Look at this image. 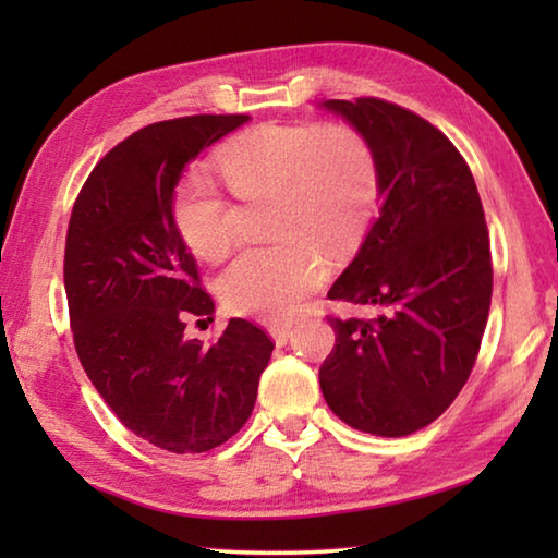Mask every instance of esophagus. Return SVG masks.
<instances>
[{
    "instance_id": "34e87169",
    "label": "esophagus",
    "mask_w": 558,
    "mask_h": 558,
    "mask_svg": "<svg viewBox=\"0 0 558 558\" xmlns=\"http://www.w3.org/2000/svg\"><path fill=\"white\" fill-rule=\"evenodd\" d=\"M268 332H270V337H272V342H276L278 347H282V344L290 342L292 327H290V325H270Z\"/></svg>"
}]
</instances>
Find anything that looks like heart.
Wrapping results in <instances>:
<instances>
[{
	"instance_id": "heart-1",
	"label": "heart",
	"mask_w": 558,
	"mask_h": 558,
	"mask_svg": "<svg viewBox=\"0 0 558 558\" xmlns=\"http://www.w3.org/2000/svg\"><path fill=\"white\" fill-rule=\"evenodd\" d=\"M216 162L243 202L270 199L278 243L235 256L219 295L239 315L286 319L323 286L319 251L339 258L362 243L379 204V162L364 135L347 125H260L231 140ZM174 221L184 243L206 260L235 239V204L221 184L192 169L174 192Z\"/></svg>"
}]
</instances>
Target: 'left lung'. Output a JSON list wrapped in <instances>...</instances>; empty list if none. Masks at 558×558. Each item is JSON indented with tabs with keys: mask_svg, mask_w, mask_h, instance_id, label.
Instances as JSON below:
<instances>
[{
	"mask_svg": "<svg viewBox=\"0 0 558 558\" xmlns=\"http://www.w3.org/2000/svg\"><path fill=\"white\" fill-rule=\"evenodd\" d=\"M372 145L379 219L329 300L374 305V319L327 317L337 335L319 389L347 426L401 438L456 401L475 364L493 300L483 202L456 145L379 98L325 100Z\"/></svg>",
	"mask_w": 558,
	"mask_h": 558,
	"instance_id": "obj_1",
	"label": "left lung"
}]
</instances>
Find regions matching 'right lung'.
Returning <instances> with one entry per match:
<instances>
[{
    "mask_svg": "<svg viewBox=\"0 0 558 558\" xmlns=\"http://www.w3.org/2000/svg\"><path fill=\"white\" fill-rule=\"evenodd\" d=\"M248 116H189L132 132L100 159L73 204L63 282L73 344L110 411L169 452H206L248 421L270 337L229 319L219 342L184 337L214 300L174 221L186 165Z\"/></svg>",
    "mask_w": 558,
    "mask_h": 558,
    "instance_id": "add662e5",
    "label": "right lung"
}]
</instances>
